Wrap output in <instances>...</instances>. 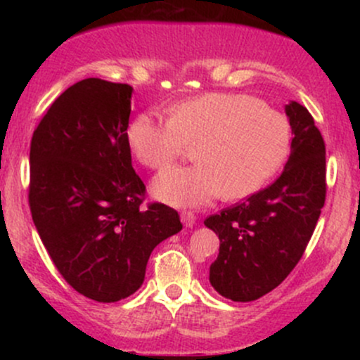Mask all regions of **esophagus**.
Here are the masks:
<instances>
[{
	"instance_id": "34e87169",
	"label": "esophagus",
	"mask_w": 360,
	"mask_h": 360,
	"mask_svg": "<svg viewBox=\"0 0 360 360\" xmlns=\"http://www.w3.org/2000/svg\"><path fill=\"white\" fill-rule=\"evenodd\" d=\"M181 220H183V223L186 226H193L194 221H196V214H194L193 212H181Z\"/></svg>"
}]
</instances>
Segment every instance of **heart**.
<instances>
[{
  "instance_id": "heart-1",
  "label": "heart",
  "mask_w": 360,
  "mask_h": 360,
  "mask_svg": "<svg viewBox=\"0 0 360 360\" xmlns=\"http://www.w3.org/2000/svg\"><path fill=\"white\" fill-rule=\"evenodd\" d=\"M128 146L143 166L162 171L198 143V162L172 167L154 183L159 200L201 206L257 193L286 160L291 125L286 115L242 93H206L172 106L171 118L142 111L127 130Z\"/></svg>"
}]
</instances>
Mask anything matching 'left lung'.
Here are the masks:
<instances>
[{"label": "left lung", "mask_w": 360, "mask_h": 360, "mask_svg": "<svg viewBox=\"0 0 360 360\" xmlns=\"http://www.w3.org/2000/svg\"><path fill=\"white\" fill-rule=\"evenodd\" d=\"M291 154L283 174L243 203L205 220L220 238L210 283L225 298L254 301L295 269L315 230L326 196L325 142L309 111L286 105Z\"/></svg>", "instance_id": "8db88e82"}]
</instances>
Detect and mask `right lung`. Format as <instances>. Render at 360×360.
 Here are the masks:
<instances>
[{
	"label": "right lung",
	"mask_w": 360,
	"mask_h": 360,
	"mask_svg": "<svg viewBox=\"0 0 360 360\" xmlns=\"http://www.w3.org/2000/svg\"><path fill=\"white\" fill-rule=\"evenodd\" d=\"M131 86L88 77L52 103L30 143L28 205L57 271L86 298L142 286L152 250L181 232L171 206L142 208L127 139Z\"/></svg>",
	"instance_id": "add662e5"
}]
</instances>
